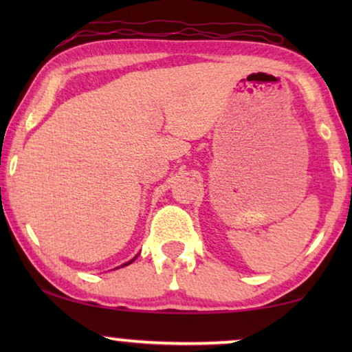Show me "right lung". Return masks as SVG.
Segmentation results:
<instances>
[{
  "label": "right lung",
  "instance_id": "add662e5",
  "mask_svg": "<svg viewBox=\"0 0 352 352\" xmlns=\"http://www.w3.org/2000/svg\"><path fill=\"white\" fill-rule=\"evenodd\" d=\"M133 261H129V263H126V264H123V266H128V264H131Z\"/></svg>",
  "mask_w": 352,
  "mask_h": 352
}]
</instances>
